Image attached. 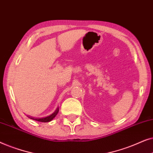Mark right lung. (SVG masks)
Listing matches in <instances>:
<instances>
[{
    "label": "right lung",
    "mask_w": 153,
    "mask_h": 153,
    "mask_svg": "<svg viewBox=\"0 0 153 153\" xmlns=\"http://www.w3.org/2000/svg\"><path fill=\"white\" fill-rule=\"evenodd\" d=\"M58 111H59V108H57L56 109L55 111H54L53 114L50 115V116H47V117H45V118H30V119H32V120H37V121H39V122H42V123H47V122H50V121H51L53 119L55 118L56 116V115L58 114Z\"/></svg>",
    "instance_id": "obj_1"
}]
</instances>
